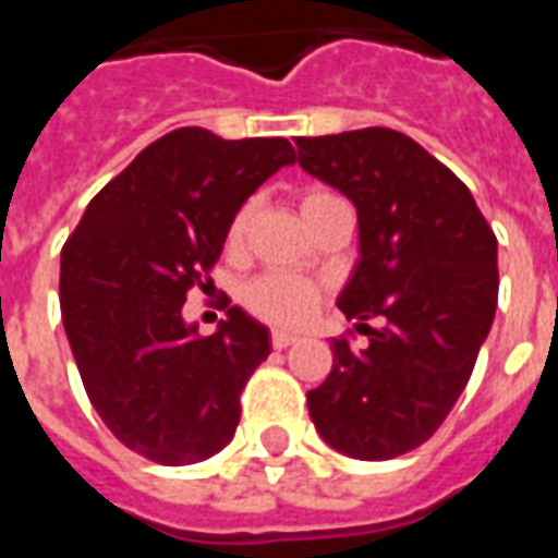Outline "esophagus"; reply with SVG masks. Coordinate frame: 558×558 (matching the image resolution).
Masks as SVG:
<instances>
[{"mask_svg": "<svg viewBox=\"0 0 558 558\" xmlns=\"http://www.w3.org/2000/svg\"><path fill=\"white\" fill-rule=\"evenodd\" d=\"M295 340H299V335H292V331H280V328L271 331V347H275V350H287Z\"/></svg>", "mask_w": 558, "mask_h": 558, "instance_id": "obj_1", "label": "esophagus"}]
</instances>
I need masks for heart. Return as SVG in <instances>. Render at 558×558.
Returning <instances> with one entry per match:
<instances>
[{"label": "heart", "mask_w": 558, "mask_h": 558, "mask_svg": "<svg viewBox=\"0 0 558 558\" xmlns=\"http://www.w3.org/2000/svg\"><path fill=\"white\" fill-rule=\"evenodd\" d=\"M331 199H338L335 194H328L323 187H307L299 196V208H302V218L307 220L314 215L316 208H323ZM251 227V203H244L235 215H232L230 227H227V244L239 247L244 239V232ZM242 302L247 304V311L256 316H263L268 323H283V326H299L307 316L316 311L319 302V292L314 283H307L302 278H292L283 271H266L254 278L242 292Z\"/></svg>", "instance_id": "obj_1"}]
</instances>
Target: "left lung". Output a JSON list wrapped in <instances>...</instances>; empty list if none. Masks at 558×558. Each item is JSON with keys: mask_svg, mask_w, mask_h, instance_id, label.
I'll list each match as a JSON object with an SVG mask.
<instances>
[{"mask_svg": "<svg viewBox=\"0 0 558 558\" xmlns=\"http://www.w3.org/2000/svg\"><path fill=\"white\" fill-rule=\"evenodd\" d=\"M295 146L302 170L359 211L362 256L338 307L367 335L364 350L331 338L335 364L307 410L340 454L391 460L427 442L466 388L499 299L496 235L466 184L400 131Z\"/></svg>", "mask_w": 558, "mask_h": 558, "instance_id": "1", "label": "left lung"}]
</instances>
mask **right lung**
<instances>
[{
	"label": "right lung",
	"instance_id": "right-lung-1",
	"mask_svg": "<svg viewBox=\"0 0 558 558\" xmlns=\"http://www.w3.org/2000/svg\"><path fill=\"white\" fill-rule=\"evenodd\" d=\"M292 160L283 137L170 131L104 184L62 247L68 343L92 407L131 451L187 466L232 439L268 328L230 307L203 338L182 304L218 263L232 215Z\"/></svg>",
	"mask_w": 558,
	"mask_h": 558
}]
</instances>
